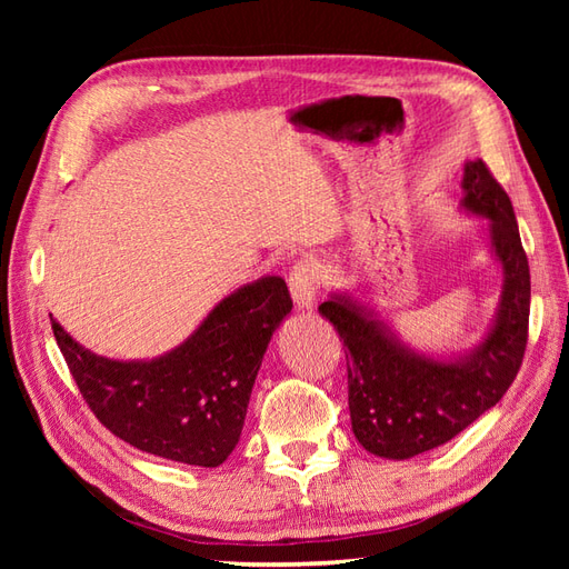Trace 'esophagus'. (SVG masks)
<instances>
[{"mask_svg": "<svg viewBox=\"0 0 569 569\" xmlns=\"http://www.w3.org/2000/svg\"><path fill=\"white\" fill-rule=\"evenodd\" d=\"M318 289H320V278H318V270L308 263L301 261L289 272V291H291V299L299 308H313L316 297H318Z\"/></svg>", "mask_w": 569, "mask_h": 569, "instance_id": "obj_1", "label": "esophagus"}]
</instances>
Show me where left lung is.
I'll return each mask as SVG.
<instances>
[{
	"label": "left lung",
	"mask_w": 569,
	"mask_h": 569,
	"mask_svg": "<svg viewBox=\"0 0 569 569\" xmlns=\"http://www.w3.org/2000/svg\"><path fill=\"white\" fill-rule=\"evenodd\" d=\"M460 187L462 209L489 220L503 270L493 322L472 351L439 358L410 349L347 291L318 306L347 349L353 435L380 458L406 460L451 441L503 399L522 366L531 284L510 197L481 159L465 163Z\"/></svg>",
	"instance_id": "1"
}]
</instances>
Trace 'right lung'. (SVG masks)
<instances>
[{
    "label": "right lung",
    "mask_w": 569,
    "mask_h": 569,
    "mask_svg": "<svg viewBox=\"0 0 569 569\" xmlns=\"http://www.w3.org/2000/svg\"><path fill=\"white\" fill-rule=\"evenodd\" d=\"M291 313L289 289L270 274L213 306L180 347L151 360L97 356L51 318L68 370L97 420L134 449L218 468L242 435L272 332Z\"/></svg>",
    "instance_id": "1"
}]
</instances>
